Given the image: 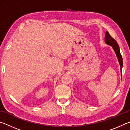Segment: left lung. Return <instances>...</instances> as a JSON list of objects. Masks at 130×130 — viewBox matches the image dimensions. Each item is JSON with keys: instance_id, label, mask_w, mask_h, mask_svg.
Listing matches in <instances>:
<instances>
[{"instance_id": "1", "label": "left lung", "mask_w": 130, "mask_h": 130, "mask_svg": "<svg viewBox=\"0 0 130 130\" xmlns=\"http://www.w3.org/2000/svg\"><path fill=\"white\" fill-rule=\"evenodd\" d=\"M105 43L108 44V45L112 46V48L113 49L114 51H115V53L116 54V56L118 57L119 62V64L120 66V70L121 72H122V67H123V58H122V55L120 54L119 46L117 42L116 41L115 39H113L112 37L110 36V34L108 31H106V32H105Z\"/></svg>"}]
</instances>
